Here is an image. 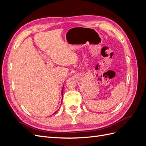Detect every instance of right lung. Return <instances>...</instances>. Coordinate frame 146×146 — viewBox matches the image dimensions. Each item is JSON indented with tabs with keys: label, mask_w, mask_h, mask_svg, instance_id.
<instances>
[{
	"label": "right lung",
	"mask_w": 146,
	"mask_h": 146,
	"mask_svg": "<svg viewBox=\"0 0 146 146\" xmlns=\"http://www.w3.org/2000/svg\"><path fill=\"white\" fill-rule=\"evenodd\" d=\"M63 90L62 91V96H63ZM55 113H56V112H55Z\"/></svg>",
	"instance_id": "right-lung-1"
}]
</instances>
